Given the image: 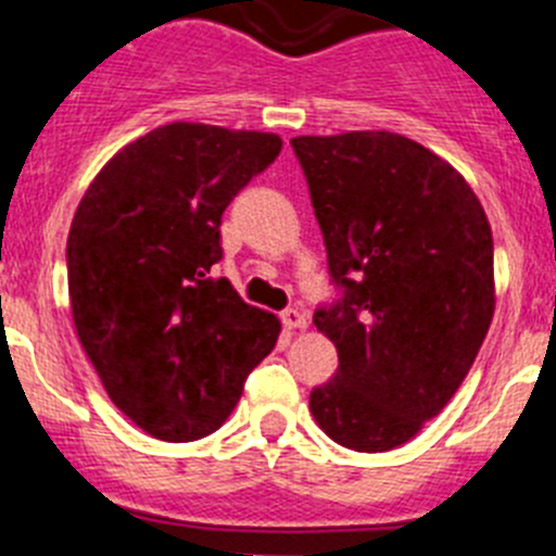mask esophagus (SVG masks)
I'll list each match as a JSON object with an SVG mask.
<instances>
[{
	"instance_id": "obj_1",
	"label": "esophagus",
	"mask_w": 556,
	"mask_h": 556,
	"mask_svg": "<svg viewBox=\"0 0 556 556\" xmlns=\"http://www.w3.org/2000/svg\"><path fill=\"white\" fill-rule=\"evenodd\" d=\"M281 323L289 328V331H303V328L308 326L306 314L298 312V308H287V312H281Z\"/></svg>"
}]
</instances>
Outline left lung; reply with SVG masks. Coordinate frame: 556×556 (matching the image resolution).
I'll list each match as a JSON object with an SVG mask.
<instances>
[{
    "instance_id": "left-lung-1",
    "label": "left lung",
    "mask_w": 556,
    "mask_h": 556,
    "mask_svg": "<svg viewBox=\"0 0 556 556\" xmlns=\"http://www.w3.org/2000/svg\"><path fill=\"white\" fill-rule=\"evenodd\" d=\"M342 298L314 312L339 353L308 409L333 443L392 451L445 409L495 312L493 230L459 172L390 130L292 139Z\"/></svg>"
}]
</instances>
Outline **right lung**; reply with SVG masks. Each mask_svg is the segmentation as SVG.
I'll use <instances>...</instances> for the list:
<instances>
[{"mask_svg":"<svg viewBox=\"0 0 556 556\" xmlns=\"http://www.w3.org/2000/svg\"><path fill=\"white\" fill-rule=\"evenodd\" d=\"M275 132L172 122L122 147L83 194L66 242L77 339L113 404L155 440L228 420L281 323L228 278L219 225L267 169Z\"/></svg>","mask_w":556,"mask_h":556,"instance_id":"1","label":"right lung"}]
</instances>
